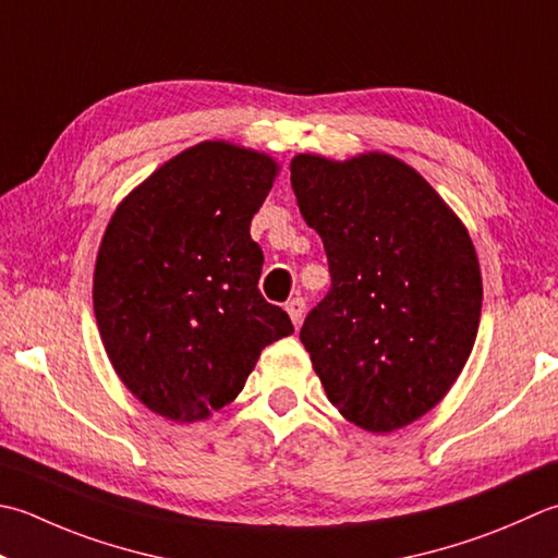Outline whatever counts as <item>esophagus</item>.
Returning a JSON list of instances; mask_svg holds the SVG:
<instances>
[{"mask_svg": "<svg viewBox=\"0 0 558 558\" xmlns=\"http://www.w3.org/2000/svg\"><path fill=\"white\" fill-rule=\"evenodd\" d=\"M286 310H288V314H290L292 324L300 326V324H302V316H304V310H307V304H304L302 298H292V300L286 304Z\"/></svg>", "mask_w": 558, "mask_h": 558, "instance_id": "34e87169", "label": "esophagus"}]
</instances>
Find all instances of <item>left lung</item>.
<instances>
[{"label": "left lung", "mask_w": 558, "mask_h": 558, "mask_svg": "<svg viewBox=\"0 0 558 558\" xmlns=\"http://www.w3.org/2000/svg\"><path fill=\"white\" fill-rule=\"evenodd\" d=\"M300 213L322 236L331 290L300 341L345 421L391 433L438 407L482 319V270L464 222L385 151L290 161Z\"/></svg>", "instance_id": "1"}]
</instances>
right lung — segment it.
I'll use <instances>...</instances> for the list:
<instances>
[{"instance_id":"1","label":"right lung","mask_w":558,"mask_h":558,"mask_svg":"<svg viewBox=\"0 0 558 558\" xmlns=\"http://www.w3.org/2000/svg\"><path fill=\"white\" fill-rule=\"evenodd\" d=\"M280 163L205 140L130 191L108 222L94 268V314L116 375L173 423L232 403L290 316L258 292L264 251L251 217Z\"/></svg>"}]
</instances>
